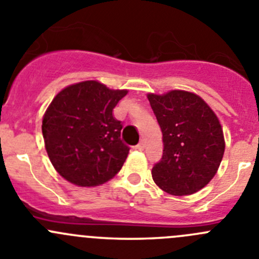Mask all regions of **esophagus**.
<instances>
[{
  "label": "esophagus",
  "mask_w": 259,
  "mask_h": 259,
  "mask_svg": "<svg viewBox=\"0 0 259 259\" xmlns=\"http://www.w3.org/2000/svg\"><path fill=\"white\" fill-rule=\"evenodd\" d=\"M135 148H137L138 150H143V149H144V142H140L139 144H138Z\"/></svg>",
  "instance_id": "obj_1"
}]
</instances>
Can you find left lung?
<instances>
[{
	"instance_id": "1",
	"label": "left lung",
	"mask_w": 259,
	"mask_h": 259,
	"mask_svg": "<svg viewBox=\"0 0 259 259\" xmlns=\"http://www.w3.org/2000/svg\"><path fill=\"white\" fill-rule=\"evenodd\" d=\"M148 100L163 134V155L153 167V180L175 196L197 192L212 180L224 155L219 119L192 92L149 94Z\"/></svg>"
}]
</instances>
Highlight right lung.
Masks as SVG:
<instances>
[{"mask_svg": "<svg viewBox=\"0 0 259 259\" xmlns=\"http://www.w3.org/2000/svg\"><path fill=\"white\" fill-rule=\"evenodd\" d=\"M126 90H110L97 81L63 89L42 117V137L57 172L82 187L111 180L129 149L120 138L122 124L112 115Z\"/></svg>", "mask_w": 259, "mask_h": 259, "instance_id": "1", "label": "right lung"}]
</instances>
